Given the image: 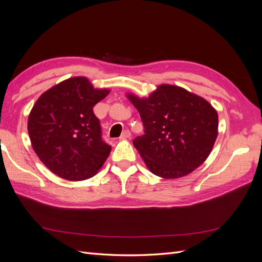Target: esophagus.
<instances>
[{
    "instance_id": "1",
    "label": "esophagus",
    "mask_w": 262,
    "mask_h": 262,
    "mask_svg": "<svg viewBox=\"0 0 262 262\" xmlns=\"http://www.w3.org/2000/svg\"><path fill=\"white\" fill-rule=\"evenodd\" d=\"M129 138H131V133H130V131L129 130H125V131H123L122 132V134L120 136V140H125V139H129Z\"/></svg>"
}]
</instances>
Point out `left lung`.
<instances>
[{
    "label": "left lung",
    "mask_w": 262,
    "mask_h": 262,
    "mask_svg": "<svg viewBox=\"0 0 262 262\" xmlns=\"http://www.w3.org/2000/svg\"><path fill=\"white\" fill-rule=\"evenodd\" d=\"M126 97L144 125L145 134L133 145L154 175L184 177L207 160L219 133V116L209 101L169 84L157 86L146 98Z\"/></svg>",
    "instance_id": "obj_1"
}]
</instances>
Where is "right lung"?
Here are the masks:
<instances>
[{"label":"right lung","mask_w":262,"mask_h":262,"mask_svg":"<svg viewBox=\"0 0 262 262\" xmlns=\"http://www.w3.org/2000/svg\"><path fill=\"white\" fill-rule=\"evenodd\" d=\"M109 93L94 89L84 76H75L37 99L28 117V134L39 160L54 175L85 180L96 175L106 162L112 146L101 139L93 108Z\"/></svg>","instance_id":"right-lung-1"}]
</instances>
